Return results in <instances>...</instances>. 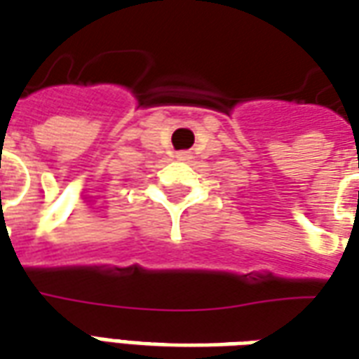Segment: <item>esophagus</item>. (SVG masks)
Wrapping results in <instances>:
<instances>
[{"label": "esophagus", "mask_w": 359, "mask_h": 359, "mask_svg": "<svg viewBox=\"0 0 359 359\" xmlns=\"http://www.w3.org/2000/svg\"><path fill=\"white\" fill-rule=\"evenodd\" d=\"M177 159H179V161H188V159H190V151H179V154H177Z\"/></svg>", "instance_id": "obj_1"}]
</instances>
